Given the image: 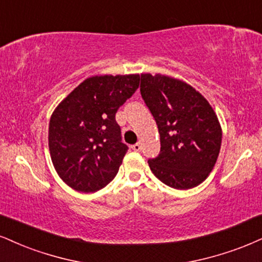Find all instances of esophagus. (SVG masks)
Instances as JSON below:
<instances>
[{"instance_id": "1", "label": "esophagus", "mask_w": 262, "mask_h": 262, "mask_svg": "<svg viewBox=\"0 0 262 262\" xmlns=\"http://www.w3.org/2000/svg\"><path fill=\"white\" fill-rule=\"evenodd\" d=\"M131 148H132V150H135V151H140V150H141V148H142V146H141V143H136V144H134V146H131Z\"/></svg>"}]
</instances>
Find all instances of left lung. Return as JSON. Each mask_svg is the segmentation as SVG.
Returning a JSON list of instances; mask_svg holds the SVG:
<instances>
[{
  "mask_svg": "<svg viewBox=\"0 0 262 262\" xmlns=\"http://www.w3.org/2000/svg\"><path fill=\"white\" fill-rule=\"evenodd\" d=\"M141 95L160 135V154L148 160L151 172L176 189L200 185L221 148V125L212 106L187 82L161 74H141Z\"/></svg>",
  "mask_w": 262,
  "mask_h": 262,
  "instance_id": "8db88e82",
  "label": "left lung"
}]
</instances>
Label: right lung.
I'll return each instance as SVG.
<instances>
[{"label": "right lung", "mask_w": 262, "mask_h": 262, "mask_svg": "<svg viewBox=\"0 0 262 262\" xmlns=\"http://www.w3.org/2000/svg\"><path fill=\"white\" fill-rule=\"evenodd\" d=\"M138 86V74L91 76L54 109L48 127L51 159L73 189L96 192L116 176L128 148L115 114Z\"/></svg>", "instance_id": "right-lung-1"}]
</instances>
